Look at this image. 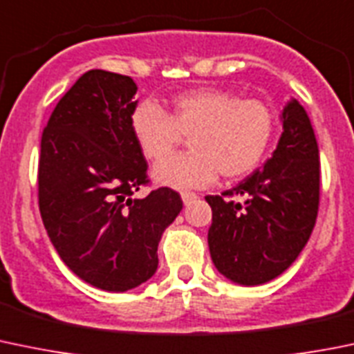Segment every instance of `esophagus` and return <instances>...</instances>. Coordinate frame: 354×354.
Returning <instances> with one entry per match:
<instances>
[{"label":"esophagus","mask_w":354,"mask_h":354,"mask_svg":"<svg viewBox=\"0 0 354 354\" xmlns=\"http://www.w3.org/2000/svg\"><path fill=\"white\" fill-rule=\"evenodd\" d=\"M197 198V194H194V192H181V201H183L185 205H190L192 202H195Z\"/></svg>","instance_id":"34e87169"}]
</instances>
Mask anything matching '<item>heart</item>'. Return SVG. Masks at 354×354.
<instances>
[{"instance_id":"1","label":"heart","mask_w":354,"mask_h":354,"mask_svg":"<svg viewBox=\"0 0 354 354\" xmlns=\"http://www.w3.org/2000/svg\"><path fill=\"white\" fill-rule=\"evenodd\" d=\"M129 129L142 156L152 162L172 151L183 136H192V154L168 158L152 171L156 183L190 190L209 187L219 173L226 180L252 173L272 145L275 114L256 98L198 88L173 98L167 112L140 102L129 114Z\"/></svg>"}]
</instances>
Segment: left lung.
<instances>
[{
	"label": "left lung",
	"instance_id": "left-lung-1",
	"mask_svg": "<svg viewBox=\"0 0 354 354\" xmlns=\"http://www.w3.org/2000/svg\"><path fill=\"white\" fill-rule=\"evenodd\" d=\"M283 133L272 159L225 192L207 195L209 250L221 275L261 286L282 275L310 240L320 204V157L313 126L297 100L282 112Z\"/></svg>",
	"mask_w": 354,
	"mask_h": 354
}]
</instances>
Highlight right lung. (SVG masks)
I'll use <instances>...</instances> for the list:
<instances>
[{
  "label": "right lung",
  "instance_id": "1",
  "mask_svg": "<svg viewBox=\"0 0 354 354\" xmlns=\"http://www.w3.org/2000/svg\"><path fill=\"white\" fill-rule=\"evenodd\" d=\"M138 86L93 68L60 98L41 136L37 197L51 243L90 286L124 292L156 273L157 245L183 209L162 187L145 198L147 160L129 129Z\"/></svg>",
  "mask_w": 354,
  "mask_h": 354
}]
</instances>
